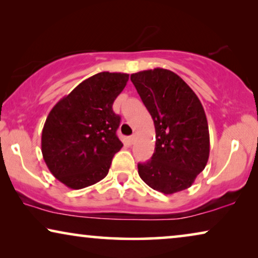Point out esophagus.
I'll return each instance as SVG.
<instances>
[{"instance_id":"obj_1","label":"esophagus","mask_w":258,"mask_h":258,"mask_svg":"<svg viewBox=\"0 0 258 258\" xmlns=\"http://www.w3.org/2000/svg\"><path fill=\"white\" fill-rule=\"evenodd\" d=\"M128 142H129L130 144H133L134 142H135V136H134V135H133V136H129V137H128Z\"/></svg>"}]
</instances>
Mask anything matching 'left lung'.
<instances>
[{"label": "left lung", "instance_id": "obj_1", "mask_svg": "<svg viewBox=\"0 0 258 258\" xmlns=\"http://www.w3.org/2000/svg\"><path fill=\"white\" fill-rule=\"evenodd\" d=\"M130 80L153 117L156 133L153 156L137 164L140 177L165 195L188 189L209 158V128L202 103L170 70H143L132 74Z\"/></svg>", "mask_w": 258, "mask_h": 258}]
</instances>
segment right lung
<instances>
[{
	"label": "right lung",
	"instance_id": "right-lung-1",
	"mask_svg": "<svg viewBox=\"0 0 258 258\" xmlns=\"http://www.w3.org/2000/svg\"><path fill=\"white\" fill-rule=\"evenodd\" d=\"M128 74L98 73L80 83L49 112L42 130V155L49 170L72 189H82L108 175L123 147L121 116L112 110Z\"/></svg>",
	"mask_w": 258,
	"mask_h": 258
}]
</instances>
